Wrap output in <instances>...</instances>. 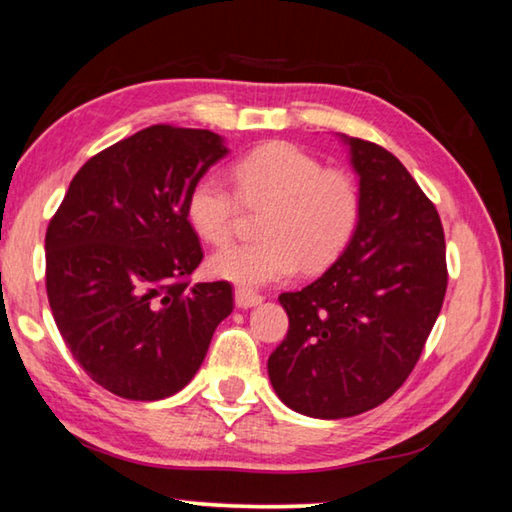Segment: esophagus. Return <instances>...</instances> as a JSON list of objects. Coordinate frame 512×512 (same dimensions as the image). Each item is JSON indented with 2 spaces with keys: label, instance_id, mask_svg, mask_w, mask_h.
I'll return each instance as SVG.
<instances>
[{
  "label": "esophagus",
  "instance_id": "1",
  "mask_svg": "<svg viewBox=\"0 0 512 512\" xmlns=\"http://www.w3.org/2000/svg\"><path fill=\"white\" fill-rule=\"evenodd\" d=\"M234 303H237V307H241V310H248V307H255L262 303V296H259L257 291L239 287L237 291H234Z\"/></svg>",
  "mask_w": 512,
  "mask_h": 512
}]
</instances>
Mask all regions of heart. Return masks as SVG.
<instances>
[{
    "label": "heart",
    "instance_id": "1",
    "mask_svg": "<svg viewBox=\"0 0 512 512\" xmlns=\"http://www.w3.org/2000/svg\"><path fill=\"white\" fill-rule=\"evenodd\" d=\"M234 189L214 173L200 175L186 196V221L207 243L230 239L241 205L264 209L262 239L230 243L209 257L218 280L255 289L305 271L326 269L358 232L362 191L344 168H323L321 159L294 143L273 141L243 154L232 166Z\"/></svg>",
    "mask_w": 512,
    "mask_h": 512
}]
</instances>
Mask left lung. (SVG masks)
Returning <instances> with one entry per match:
<instances>
[{
  "label": "left lung",
  "instance_id": "obj_1",
  "mask_svg": "<svg viewBox=\"0 0 512 512\" xmlns=\"http://www.w3.org/2000/svg\"><path fill=\"white\" fill-rule=\"evenodd\" d=\"M342 139L360 175L358 232L319 280L280 294L289 330L269 358L280 401L316 419L360 415L405 383L449 280L433 202L392 152Z\"/></svg>",
  "mask_w": 512,
  "mask_h": 512
}]
</instances>
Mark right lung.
<instances>
[{
	"instance_id": "1",
	"label": "right lung",
	"mask_w": 512,
	"mask_h": 512,
	"mask_svg": "<svg viewBox=\"0 0 512 512\" xmlns=\"http://www.w3.org/2000/svg\"><path fill=\"white\" fill-rule=\"evenodd\" d=\"M227 148L209 129L152 125L72 177L45 234L56 328L97 385L129 401L180 392L232 312L225 280L189 285L202 262L186 196Z\"/></svg>"
}]
</instances>
